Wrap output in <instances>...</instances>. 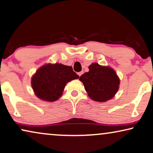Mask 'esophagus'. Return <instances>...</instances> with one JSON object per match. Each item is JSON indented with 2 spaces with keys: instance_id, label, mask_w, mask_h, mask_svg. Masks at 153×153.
Returning a JSON list of instances; mask_svg holds the SVG:
<instances>
[{
  "instance_id": "34e87169",
  "label": "esophagus",
  "mask_w": 153,
  "mask_h": 153,
  "mask_svg": "<svg viewBox=\"0 0 153 153\" xmlns=\"http://www.w3.org/2000/svg\"><path fill=\"white\" fill-rule=\"evenodd\" d=\"M82 73H83V72H82V71H81V72H79L78 74H78V76H79V77H80V76H81V75L82 74Z\"/></svg>"
}]
</instances>
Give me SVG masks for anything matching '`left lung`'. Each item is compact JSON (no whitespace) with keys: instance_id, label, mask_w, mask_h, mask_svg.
Instances as JSON below:
<instances>
[{"instance_id":"1","label":"left lung","mask_w":153,"mask_h":153,"mask_svg":"<svg viewBox=\"0 0 153 153\" xmlns=\"http://www.w3.org/2000/svg\"><path fill=\"white\" fill-rule=\"evenodd\" d=\"M89 71L79 77L88 95L92 100L98 102L112 98L119 89L120 80L116 72L108 66L97 63L89 66Z\"/></svg>"}]
</instances>
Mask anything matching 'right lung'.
Instances as JSON below:
<instances>
[{
	"label": "right lung",
	"mask_w": 153,
	"mask_h": 153,
	"mask_svg": "<svg viewBox=\"0 0 153 153\" xmlns=\"http://www.w3.org/2000/svg\"><path fill=\"white\" fill-rule=\"evenodd\" d=\"M77 78L71 66L49 64L37 70L32 78V87L38 98L53 102L61 97L68 82Z\"/></svg>",
	"instance_id": "add662e5"
}]
</instances>
